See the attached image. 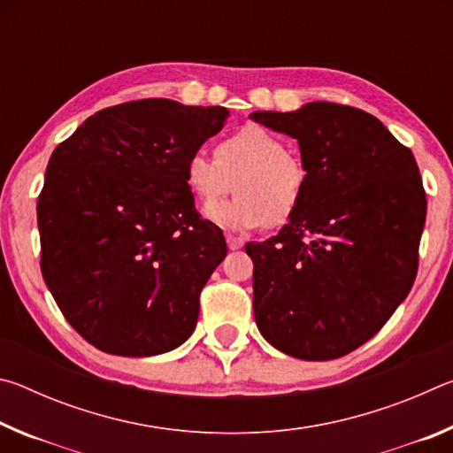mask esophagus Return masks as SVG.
Returning a JSON list of instances; mask_svg holds the SVG:
<instances>
[{
	"label": "esophagus",
	"mask_w": 453,
	"mask_h": 453,
	"mask_svg": "<svg viewBox=\"0 0 453 453\" xmlns=\"http://www.w3.org/2000/svg\"><path fill=\"white\" fill-rule=\"evenodd\" d=\"M226 242H227V248L229 250H240V248H243V240L242 237H235V235H226Z\"/></svg>",
	"instance_id": "34e87169"
}]
</instances>
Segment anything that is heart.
<instances>
[{
  "mask_svg": "<svg viewBox=\"0 0 453 453\" xmlns=\"http://www.w3.org/2000/svg\"><path fill=\"white\" fill-rule=\"evenodd\" d=\"M186 181L199 202L210 203L237 194L227 202L205 208V218L226 229L278 227L300 208L308 172L300 159L288 153L281 137L262 126H248L224 137L216 157L197 150L186 162Z\"/></svg>",
  "mask_w": 453,
  "mask_h": 453,
  "instance_id": "obj_1",
  "label": "heart"
}]
</instances>
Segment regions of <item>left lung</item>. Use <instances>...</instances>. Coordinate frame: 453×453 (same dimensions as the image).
Instances as JSON below:
<instances>
[{
    "mask_svg": "<svg viewBox=\"0 0 453 453\" xmlns=\"http://www.w3.org/2000/svg\"><path fill=\"white\" fill-rule=\"evenodd\" d=\"M297 140L303 199L278 235L248 243L257 329L283 354H349L392 318L418 273L426 191L411 151L357 107L311 102L254 111Z\"/></svg>",
    "mask_w": 453,
    "mask_h": 453,
    "instance_id": "left-lung-1",
    "label": "left lung"
}]
</instances>
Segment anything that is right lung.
<instances>
[{"label": "right lung", "mask_w": 453, "mask_h": 453, "mask_svg": "<svg viewBox=\"0 0 453 453\" xmlns=\"http://www.w3.org/2000/svg\"><path fill=\"white\" fill-rule=\"evenodd\" d=\"M227 116L140 99L97 111L51 153L37 202L42 273L105 354H165L194 334L199 291L227 248L197 216L186 162Z\"/></svg>", "instance_id": "right-lung-1"}]
</instances>
